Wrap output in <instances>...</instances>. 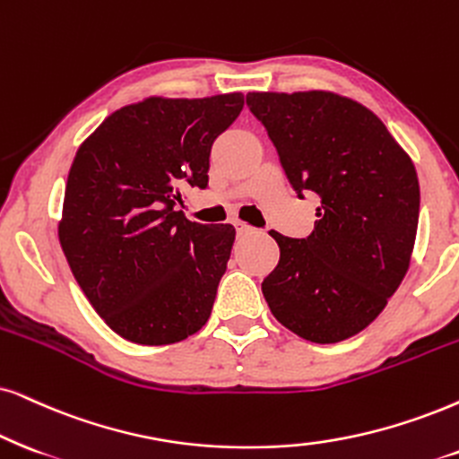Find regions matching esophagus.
<instances>
[{
  "mask_svg": "<svg viewBox=\"0 0 459 459\" xmlns=\"http://www.w3.org/2000/svg\"><path fill=\"white\" fill-rule=\"evenodd\" d=\"M233 224H235V229H237V235H247V233H252V230H256L252 224L243 222V220H235Z\"/></svg>",
  "mask_w": 459,
  "mask_h": 459,
  "instance_id": "obj_1",
  "label": "esophagus"
}]
</instances>
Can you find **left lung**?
Here are the masks:
<instances>
[{"instance_id": "1", "label": "left lung", "mask_w": 459, "mask_h": 459, "mask_svg": "<svg viewBox=\"0 0 459 459\" xmlns=\"http://www.w3.org/2000/svg\"><path fill=\"white\" fill-rule=\"evenodd\" d=\"M246 101L300 199H322L307 239L271 230L280 263L263 294L300 339L339 343L375 322L407 275L420 222L415 165L368 108L339 92H247Z\"/></svg>"}]
</instances>
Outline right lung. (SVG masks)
I'll use <instances>...</instances> for the list:
<instances>
[{
  "mask_svg": "<svg viewBox=\"0 0 459 459\" xmlns=\"http://www.w3.org/2000/svg\"><path fill=\"white\" fill-rule=\"evenodd\" d=\"M241 92L146 97L80 143L59 241L92 309L123 339L169 345L205 326L235 241L230 224L190 222L182 186H207L212 143Z\"/></svg>",
  "mask_w": 459,
  "mask_h": 459,
  "instance_id": "add662e5",
  "label": "right lung"
}]
</instances>
